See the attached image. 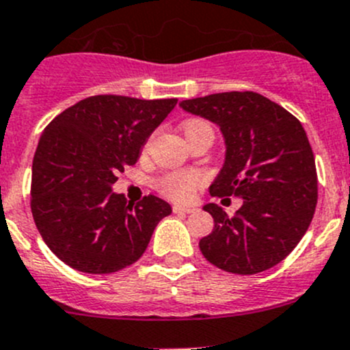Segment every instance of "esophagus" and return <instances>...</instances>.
I'll use <instances>...</instances> for the list:
<instances>
[{
  "label": "esophagus",
  "instance_id": "34e87169",
  "mask_svg": "<svg viewBox=\"0 0 350 350\" xmlns=\"http://www.w3.org/2000/svg\"><path fill=\"white\" fill-rule=\"evenodd\" d=\"M172 211L178 215H186V213H193L195 211V208H189V206H181V204H174L172 206Z\"/></svg>",
  "mask_w": 350,
  "mask_h": 350
}]
</instances>
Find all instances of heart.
Returning a JSON list of instances; mask_svg holds the SVG:
<instances>
[{
    "mask_svg": "<svg viewBox=\"0 0 350 350\" xmlns=\"http://www.w3.org/2000/svg\"><path fill=\"white\" fill-rule=\"evenodd\" d=\"M203 126L210 125H208L206 122H203V120H188V122L185 123V126H183V130H185V135H188V133L195 132L198 129H203ZM203 183L204 176L201 174V172L174 171L162 176L157 181V188L164 196L185 203V201L193 200L196 189L200 188V186H203Z\"/></svg>",
    "mask_w": 350,
    "mask_h": 350,
    "instance_id": "heart-1",
    "label": "heart"
}]
</instances>
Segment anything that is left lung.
<instances>
[{
	"instance_id": "8db88e82",
	"label": "left lung",
	"mask_w": 350,
	"mask_h": 350,
	"mask_svg": "<svg viewBox=\"0 0 350 350\" xmlns=\"http://www.w3.org/2000/svg\"><path fill=\"white\" fill-rule=\"evenodd\" d=\"M179 107L217 123L224 135L225 162L210 195L243 200L234 217L204 204L215 227L200 241L201 254L234 274L280 264L308 230L319 196L315 157L299 120L254 91L208 94Z\"/></svg>"
}]
</instances>
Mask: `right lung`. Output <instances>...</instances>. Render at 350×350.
<instances>
[{
    "instance_id": "add662e5",
    "label": "right lung",
    "mask_w": 350,
    "mask_h": 350,
    "mask_svg": "<svg viewBox=\"0 0 350 350\" xmlns=\"http://www.w3.org/2000/svg\"><path fill=\"white\" fill-rule=\"evenodd\" d=\"M178 100L100 94L55 116L31 165V215L49 249L72 269L109 274L142 257L171 204H132L111 191Z\"/></svg>"
}]
</instances>
